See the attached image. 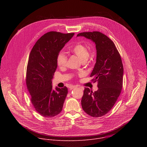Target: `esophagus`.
<instances>
[{
  "instance_id": "obj_1",
  "label": "esophagus",
  "mask_w": 147,
  "mask_h": 147,
  "mask_svg": "<svg viewBox=\"0 0 147 147\" xmlns=\"http://www.w3.org/2000/svg\"><path fill=\"white\" fill-rule=\"evenodd\" d=\"M76 88V86H75V85H69V88L71 90V89H74V88Z\"/></svg>"
}]
</instances>
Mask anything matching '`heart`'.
Here are the masks:
<instances>
[{
	"label": "heart",
	"mask_w": 147,
	"mask_h": 147,
	"mask_svg": "<svg viewBox=\"0 0 147 147\" xmlns=\"http://www.w3.org/2000/svg\"><path fill=\"white\" fill-rule=\"evenodd\" d=\"M71 51L72 53L76 55L82 62L88 59L89 57V51L87 47L82 43H77L74 46ZM67 61V58L63 52H59L57 57V63L59 67L65 66Z\"/></svg>",
	"instance_id": "obj_1"
}]
</instances>
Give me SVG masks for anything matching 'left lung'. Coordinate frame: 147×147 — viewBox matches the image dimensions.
<instances>
[{"instance_id":"obj_1","label":"left lung","mask_w":147,"mask_h":147,"mask_svg":"<svg viewBox=\"0 0 147 147\" xmlns=\"http://www.w3.org/2000/svg\"><path fill=\"white\" fill-rule=\"evenodd\" d=\"M95 43L96 63L90 74L94 83L97 81L98 90L93 92L85 88L82 99L84 111L93 117L106 114L119 97L123 86V66L121 55L114 43L100 32L79 33Z\"/></svg>"}]
</instances>
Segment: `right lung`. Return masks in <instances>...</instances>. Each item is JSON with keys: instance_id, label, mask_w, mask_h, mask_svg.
I'll return each mask as SVG.
<instances>
[{"instance_id": "obj_1", "label": "right lung", "mask_w": 147, "mask_h": 147, "mask_svg": "<svg viewBox=\"0 0 147 147\" xmlns=\"http://www.w3.org/2000/svg\"><path fill=\"white\" fill-rule=\"evenodd\" d=\"M74 35L47 32L36 42L29 54L26 84L32 105L43 117H53L62 110L68 89H53L52 79L57 68V57Z\"/></svg>"}]
</instances>
